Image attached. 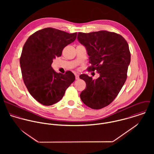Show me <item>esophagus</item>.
Listing matches in <instances>:
<instances>
[{"label": "esophagus", "instance_id": "1", "mask_svg": "<svg viewBox=\"0 0 154 154\" xmlns=\"http://www.w3.org/2000/svg\"><path fill=\"white\" fill-rule=\"evenodd\" d=\"M75 78H76V80L79 79V75H78V74H75Z\"/></svg>", "mask_w": 154, "mask_h": 154}]
</instances>
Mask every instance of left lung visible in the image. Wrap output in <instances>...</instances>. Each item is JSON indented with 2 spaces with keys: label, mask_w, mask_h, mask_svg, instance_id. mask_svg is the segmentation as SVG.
Instances as JSON below:
<instances>
[{
  "label": "left lung",
  "mask_w": 154,
  "mask_h": 154,
  "mask_svg": "<svg viewBox=\"0 0 154 154\" xmlns=\"http://www.w3.org/2000/svg\"><path fill=\"white\" fill-rule=\"evenodd\" d=\"M77 38L87 51L91 64L88 70H96L100 75L95 80L86 74L79 76L86 82L81 99L89 107L101 109L116 98L126 82L131 62L129 45L122 35L104 30L79 32Z\"/></svg>",
  "instance_id": "obj_1"
}]
</instances>
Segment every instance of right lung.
Masks as SVG:
<instances>
[{
    "mask_svg": "<svg viewBox=\"0 0 154 154\" xmlns=\"http://www.w3.org/2000/svg\"><path fill=\"white\" fill-rule=\"evenodd\" d=\"M76 35V32L69 34L45 28L29 36L23 47L20 66L24 84L33 98L44 106L59 101L75 79L72 72L57 73L51 64L54 59L62 56L63 48L75 40Z\"/></svg>",
    "mask_w": 154,
    "mask_h": 154,
    "instance_id": "right-lung-1",
    "label": "right lung"
}]
</instances>
